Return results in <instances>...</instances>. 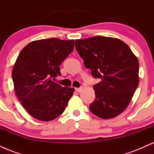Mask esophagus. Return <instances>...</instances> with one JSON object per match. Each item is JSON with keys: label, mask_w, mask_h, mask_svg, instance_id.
<instances>
[{"label": "esophagus", "mask_w": 154, "mask_h": 154, "mask_svg": "<svg viewBox=\"0 0 154 154\" xmlns=\"http://www.w3.org/2000/svg\"><path fill=\"white\" fill-rule=\"evenodd\" d=\"M82 87H80V88H75V91L76 92H78V93H79V92L80 91H82Z\"/></svg>", "instance_id": "34e87169"}]
</instances>
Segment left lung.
I'll return each mask as SVG.
<instances>
[{
  "label": "left lung",
  "instance_id": "left-lung-1",
  "mask_svg": "<svg viewBox=\"0 0 154 154\" xmlns=\"http://www.w3.org/2000/svg\"><path fill=\"white\" fill-rule=\"evenodd\" d=\"M76 50L100 81L93 86L95 98L90 110L102 119L123 112L139 83V63L131 49L119 39L95 36L75 40Z\"/></svg>",
  "mask_w": 154,
  "mask_h": 154
}]
</instances>
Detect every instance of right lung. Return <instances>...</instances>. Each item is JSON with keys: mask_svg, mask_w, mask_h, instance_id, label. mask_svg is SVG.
I'll use <instances>...</instances> for the list:
<instances>
[{"mask_svg": "<svg viewBox=\"0 0 154 154\" xmlns=\"http://www.w3.org/2000/svg\"><path fill=\"white\" fill-rule=\"evenodd\" d=\"M75 40L58 38L35 40L21 51L12 71L14 90L32 117L54 120L66 109L75 89L53 79L61 75L59 66L73 51Z\"/></svg>", "mask_w": 154, "mask_h": 154, "instance_id": "right-lung-1", "label": "right lung"}]
</instances>
